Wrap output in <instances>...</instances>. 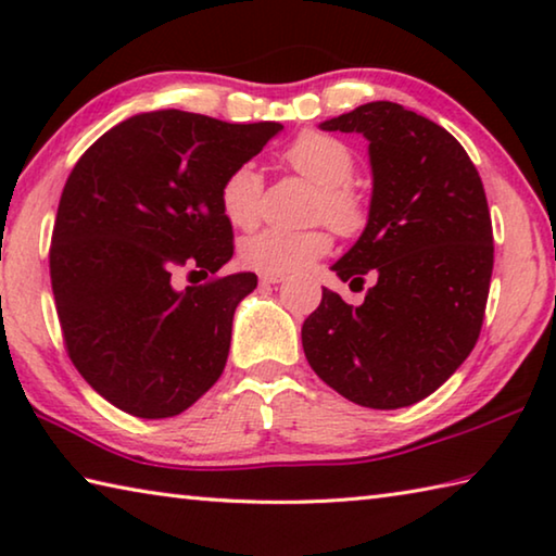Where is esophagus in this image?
Instances as JSON below:
<instances>
[{
	"label": "esophagus",
	"mask_w": 556,
	"mask_h": 556,
	"mask_svg": "<svg viewBox=\"0 0 556 556\" xmlns=\"http://www.w3.org/2000/svg\"><path fill=\"white\" fill-rule=\"evenodd\" d=\"M260 281H262V285H281L285 277H281V275H260Z\"/></svg>",
	"instance_id": "esophagus-1"
}]
</instances>
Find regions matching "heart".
<instances>
[{
    "instance_id": "heart-1",
    "label": "heart",
    "mask_w": 556,
    "mask_h": 556,
    "mask_svg": "<svg viewBox=\"0 0 556 556\" xmlns=\"http://www.w3.org/2000/svg\"><path fill=\"white\" fill-rule=\"evenodd\" d=\"M285 164L318 186L316 218H326L341 235H355L368 223V203L351 184L355 159L351 147L324 131H304L287 147ZM265 205V181L255 164L235 166L220 184V211L240 230L255 228ZM328 228H267L242 242L240 257L262 275H294L331 250Z\"/></svg>"
}]
</instances>
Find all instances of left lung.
I'll return each mask as SVG.
<instances>
[{
	"mask_svg": "<svg viewBox=\"0 0 556 556\" xmlns=\"http://www.w3.org/2000/svg\"><path fill=\"white\" fill-rule=\"evenodd\" d=\"M370 142L368 225L333 271L375 285L361 306L324 289L301 326L314 372L345 400L400 409L439 390L481 336L493 223L466 149L437 122L378 100L321 125Z\"/></svg>",
	"mask_w": 556,
	"mask_h": 556,
	"instance_id": "1",
	"label": "left lung"
}]
</instances>
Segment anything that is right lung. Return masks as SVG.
Masks as SVG:
<instances>
[{"label":"right lung","mask_w":556,"mask_h":556,"mask_svg":"<svg viewBox=\"0 0 556 556\" xmlns=\"http://www.w3.org/2000/svg\"><path fill=\"white\" fill-rule=\"evenodd\" d=\"M281 129L156 110L73 166L49 252L55 312L73 365L117 409L176 417L218 382L235 308L257 287L252 271L218 277L235 250L220 184ZM178 268L206 281L176 290Z\"/></svg>","instance_id":"right-lung-1"}]
</instances>
